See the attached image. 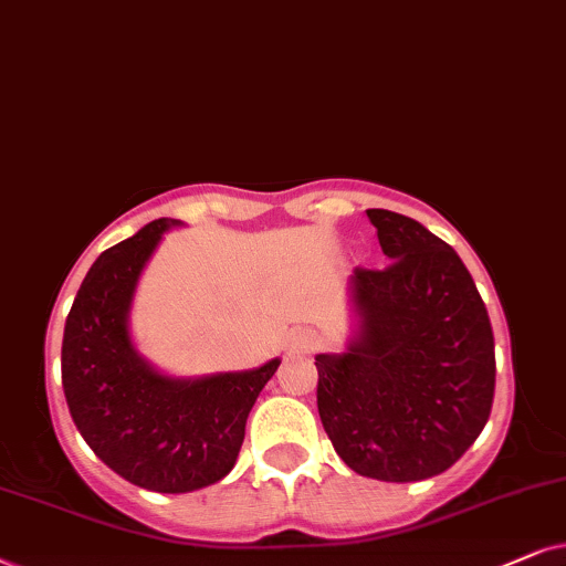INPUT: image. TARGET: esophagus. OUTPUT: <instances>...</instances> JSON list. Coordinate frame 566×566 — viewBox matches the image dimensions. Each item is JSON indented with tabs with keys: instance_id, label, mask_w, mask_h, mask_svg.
<instances>
[{
	"instance_id": "obj_1",
	"label": "esophagus",
	"mask_w": 566,
	"mask_h": 566,
	"mask_svg": "<svg viewBox=\"0 0 566 566\" xmlns=\"http://www.w3.org/2000/svg\"><path fill=\"white\" fill-rule=\"evenodd\" d=\"M287 349L290 352H315L318 349V336L313 334V331H297V334L290 336L287 342Z\"/></svg>"
}]
</instances>
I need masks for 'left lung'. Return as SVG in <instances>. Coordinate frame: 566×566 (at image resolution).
<instances>
[{
    "instance_id": "left-lung-1",
    "label": "left lung",
    "mask_w": 566,
    "mask_h": 566,
    "mask_svg": "<svg viewBox=\"0 0 566 566\" xmlns=\"http://www.w3.org/2000/svg\"><path fill=\"white\" fill-rule=\"evenodd\" d=\"M386 269L352 274L359 328L318 354V413L359 476L421 481L448 471L494 401V334L476 284L446 240L411 217L367 209Z\"/></svg>"
}]
</instances>
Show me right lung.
<instances>
[{"label":"right lung","instance_id":"right-lung-1","mask_svg":"<svg viewBox=\"0 0 566 566\" xmlns=\"http://www.w3.org/2000/svg\"><path fill=\"white\" fill-rule=\"evenodd\" d=\"M155 220L97 255L66 315L62 386L93 453L132 484L184 494L232 471L255 398L279 359L245 373L168 378L134 349L129 307L163 232Z\"/></svg>","mask_w":566,"mask_h":566}]
</instances>
